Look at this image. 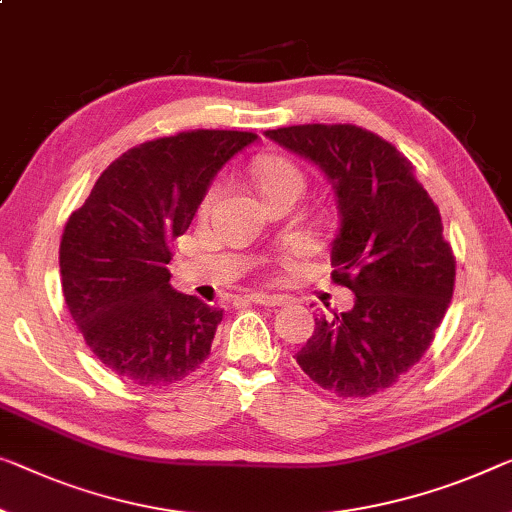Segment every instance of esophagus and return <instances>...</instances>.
Wrapping results in <instances>:
<instances>
[{"instance_id": "obj_1", "label": "esophagus", "mask_w": 512, "mask_h": 512, "mask_svg": "<svg viewBox=\"0 0 512 512\" xmlns=\"http://www.w3.org/2000/svg\"><path fill=\"white\" fill-rule=\"evenodd\" d=\"M246 299L250 303H257V305H282V303H285V299H282V296H273V294H264V292L246 294Z\"/></svg>"}]
</instances>
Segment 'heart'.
Returning a JSON list of instances; mask_svg holds the SVG:
<instances>
[{"label": "heart", "mask_w": 512, "mask_h": 512, "mask_svg": "<svg viewBox=\"0 0 512 512\" xmlns=\"http://www.w3.org/2000/svg\"><path fill=\"white\" fill-rule=\"evenodd\" d=\"M253 174L259 195H262L264 200L278 193H294L299 197L305 188V177L299 167L278 156L259 158L253 165ZM213 197H216V188H213L207 197V207L213 202Z\"/></svg>", "instance_id": "heart-1"}]
</instances>
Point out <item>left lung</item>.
<instances>
[{"instance_id":"8db88e82","label":"left lung","mask_w":512,"mask_h":512,"mask_svg":"<svg viewBox=\"0 0 512 512\" xmlns=\"http://www.w3.org/2000/svg\"><path fill=\"white\" fill-rule=\"evenodd\" d=\"M329 179L338 209L333 280L354 308L317 317L296 363L340 398H368L421 361L444 319L455 257L439 209L393 144L352 124H305L264 133Z\"/></svg>"}]
</instances>
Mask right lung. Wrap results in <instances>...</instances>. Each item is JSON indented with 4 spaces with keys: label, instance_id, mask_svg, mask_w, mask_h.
<instances>
[{
    "label": "right lung",
    "instance_id": "1",
    "mask_svg": "<svg viewBox=\"0 0 512 512\" xmlns=\"http://www.w3.org/2000/svg\"><path fill=\"white\" fill-rule=\"evenodd\" d=\"M255 133L188 131L128 149L71 213L59 246L66 308L94 356L137 386H167L211 352L223 310L170 285L172 241Z\"/></svg>",
    "mask_w": 512,
    "mask_h": 512
}]
</instances>
